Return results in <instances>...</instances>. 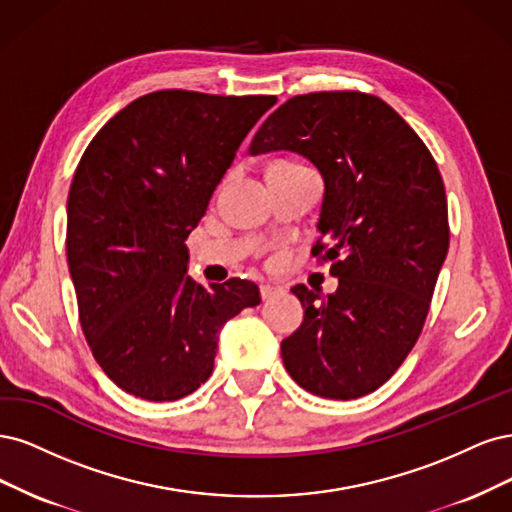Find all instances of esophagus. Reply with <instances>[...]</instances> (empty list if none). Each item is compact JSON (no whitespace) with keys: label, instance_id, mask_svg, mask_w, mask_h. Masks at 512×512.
I'll use <instances>...</instances> for the list:
<instances>
[{"label":"esophagus","instance_id":"34e87169","mask_svg":"<svg viewBox=\"0 0 512 512\" xmlns=\"http://www.w3.org/2000/svg\"><path fill=\"white\" fill-rule=\"evenodd\" d=\"M285 289L283 287H274V285H261L259 287V293H261V300H270V298H274V295H278V293H283Z\"/></svg>","mask_w":512,"mask_h":512}]
</instances>
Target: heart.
Instances as JSON below:
<instances>
[{
    "instance_id": "b5f03b06",
    "label": "heart",
    "mask_w": 512,
    "mask_h": 512,
    "mask_svg": "<svg viewBox=\"0 0 512 512\" xmlns=\"http://www.w3.org/2000/svg\"><path fill=\"white\" fill-rule=\"evenodd\" d=\"M300 170H306V168L295 161H276L272 163L268 172H300Z\"/></svg>"
}]
</instances>
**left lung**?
<instances>
[{
  "mask_svg": "<svg viewBox=\"0 0 512 512\" xmlns=\"http://www.w3.org/2000/svg\"><path fill=\"white\" fill-rule=\"evenodd\" d=\"M291 151L325 183L319 242L338 289L295 285L304 321L280 342L302 389L355 400L389 381L415 346L449 251L447 195L432 153L389 104L359 91L291 97L249 153Z\"/></svg>",
  "mask_w": 512,
  "mask_h": 512,
  "instance_id": "left-lung-1",
  "label": "left lung"
}]
</instances>
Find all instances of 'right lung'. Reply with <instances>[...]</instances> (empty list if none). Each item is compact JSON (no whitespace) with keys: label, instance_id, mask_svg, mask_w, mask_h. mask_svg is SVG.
<instances>
[{"label":"right lung","instance_id":"right-lung-1","mask_svg":"<svg viewBox=\"0 0 512 512\" xmlns=\"http://www.w3.org/2000/svg\"><path fill=\"white\" fill-rule=\"evenodd\" d=\"M274 95L155 91L97 131L68 195L80 325L112 383L174 402L208 381L221 327L261 302L251 280L195 283L185 240Z\"/></svg>","mask_w":512,"mask_h":512}]
</instances>
